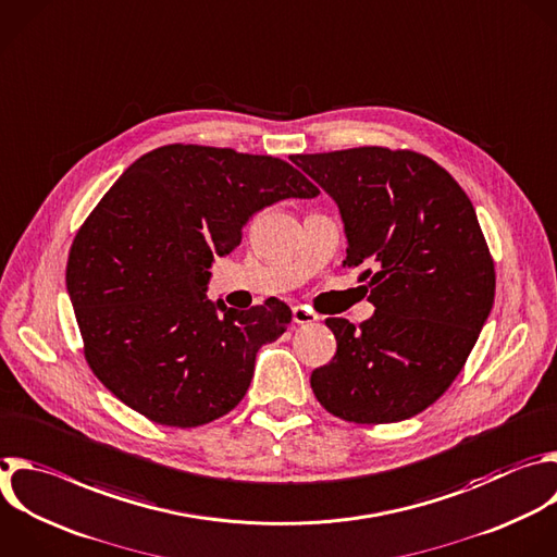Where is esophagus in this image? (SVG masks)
I'll return each mask as SVG.
<instances>
[{
  "mask_svg": "<svg viewBox=\"0 0 557 557\" xmlns=\"http://www.w3.org/2000/svg\"><path fill=\"white\" fill-rule=\"evenodd\" d=\"M319 317L314 312H310L308 308H301V306H295L293 308V321L297 325H304V323H314Z\"/></svg>",
  "mask_w": 557,
  "mask_h": 557,
  "instance_id": "esophagus-1",
  "label": "esophagus"
}]
</instances>
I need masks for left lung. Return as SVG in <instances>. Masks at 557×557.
<instances>
[{"label": "left lung", "instance_id": "8db88e82", "mask_svg": "<svg viewBox=\"0 0 557 557\" xmlns=\"http://www.w3.org/2000/svg\"><path fill=\"white\" fill-rule=\"evenodd\" d=\"M336 203L347 267H374L360 330L327 319L334 358L310 376L317 400L358 424L409 420L457 379L494 304V262L476 212L433 159L379 146L293 154Z\"/></svg>", "mask_w": 557, "mask_h": 557}]
</instances>
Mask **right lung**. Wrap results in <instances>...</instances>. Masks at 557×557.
I'll list each match as a JSON object with an SVG mask.
<instances>
[{"label": "right lung", "mask_w": 557, "mask_h": 557, "mask_svg": "<svg viewBox=\"0 0 557 557\" xmlns=\"http://www.w3.org/2000/svg\"><path fill=\"white\" fill-rule=\"evenodd\" d=\"M319 190L290 163L232 148L161 146L133 161L81 227L67 295L100 383L133 411L193 429L247 394L262 345L290 308L208 299L210 267L240 245L247 221Z\"/></svg>", "instance_id": "1"}]
</instances>
